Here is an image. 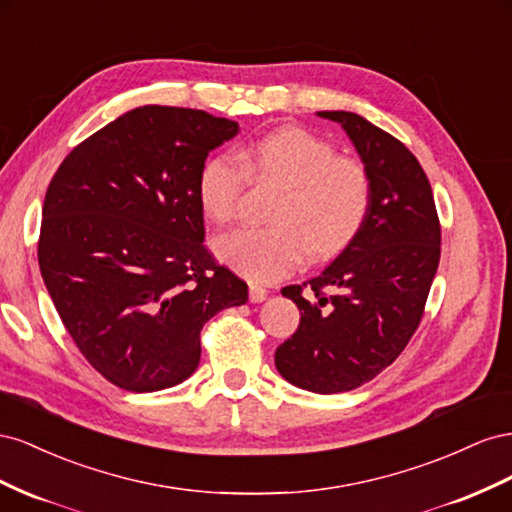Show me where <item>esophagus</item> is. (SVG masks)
Segmentation results:
<instances>
[{
	"label": "esophagus",
	"mask_w": 512,
	"mask_h": 512,
	"mask_svg": "<svg viewBox=\"0 0 512 512\" xmlns=\"http://www.w3.org/2000/svg\"><path fill=\"white\" fill-rule=\"evenodd\" d=\"M268 296V289L261 287L257 283H251V287H248V298H251V302H264Z\"/></svg>",
	"instance_id": "obj_1"
}]
</instances>
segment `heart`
Wrapping results in <instances>:
<instances>
[{
  "label": "heart",
  "instance_id": "heart-1",
  "mask_svg": "<svg viewBox=\"0 0 512 512\" xmlns=\"http://www.w3.org/2000/svg\"><path fill=\"white\" fill-rule=\"evenodd\" d=\"M246 175L276 182L283 193L270 212V227H244L214 242L216 255L251 281L270 283L294 272L304 253L324 261L352 244L373 206L369 171L358 160L337 156L324 139L298 126H283L203 160L197 197L214 223L238 214Z\"/></svg>",
  "mask_w": 512,
  "mask_h": 512
}]
</instances>
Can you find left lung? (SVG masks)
I'll list each match as a JSON object with an SVG mask.
<instances>
[{
    "label": "left lung",
    "instance_id": "obj_1",
    "mask_svg": "<svg viewBox=\"0 0 512 512\" xmlns=\"http://www.w3.org/2000/svg\"><path fill=\"white\" fill-rule=\"evenodd\" d=\"M317 115L352 139L373 206L358 238L324 272L281 291L300 309V326L276 347L274 362L289 384L334 394L371 382L410 343L440 264L442 229L427 173L399 139L358 113Z\"/></svg>",
    "mask_w": 512,
    "mask_h": 512
}]
</instances>
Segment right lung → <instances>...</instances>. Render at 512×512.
<instances>
[{
	"instance_id": "right-lung-1",
	"label": "right lung",
	"mask_w": 512,
	"mask_h": 512,
	"mask_svg": "<svg viewBox=\"0 0 512 512\" xmlns=\"http://www.w3.org/2000/svg\"><path fill=\"white\" fill-rule=\"evenodd\" d=\"M199 109L145 105L72 150L42 206L38 264L79 352L111 384L184 382L203 324L248 300V285L203 246L197 173L238 135Z\"/></svg>"
}]
</instances>
